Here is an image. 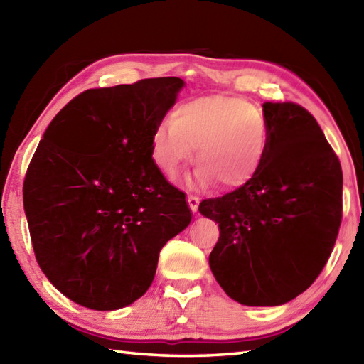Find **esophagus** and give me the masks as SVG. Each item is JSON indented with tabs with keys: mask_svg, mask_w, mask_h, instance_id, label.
<instances>
[{
	"mask_svg": "<svg viewBox=\"0 0 364 364\" xmlns=\"http://www.w3.org/2000/svg\"><path fill=\"white\" fill-rule=\"evenodd\" d=\"M188 203L192 213H197L198 211V203H200V198L196 196H188Z\"/></svg>",
	"mask_w": 364,
	"mask_h": 364,
	"instance_id": "34e87169",
	"label": "esophagus"
}]
</instances>
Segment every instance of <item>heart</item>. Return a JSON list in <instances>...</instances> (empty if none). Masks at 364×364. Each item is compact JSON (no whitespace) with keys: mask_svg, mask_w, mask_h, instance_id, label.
I'll return each mask as SVG.
<instances>
[{"mask_svg":"<svg viewBox=\"0 0 364 364\" xmlns=\"http://www.w3.org/2000/svg\"><path fill=\"white\" fill-rule=\"evenodd\" d=\"M269 125L257 106L233 95H208L176 106L172 119L151 133V158L168 180H175L197 146L191 186L203 189L215 181L223 191L252 183L269 153Z\"/></svg>","mask_w":364,"mask_h":364,"instance_id":"1","label":"heart"}]
</instances>
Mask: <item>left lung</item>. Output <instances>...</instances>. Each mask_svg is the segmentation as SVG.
I'll list each match as a JSON object with an SVG mask.
<instances>
[{"label": "left lung", "mask_w": 364, "mask_h": 364, "mask_svg": "<svg viewBox=\"0 0 364 364\" xmlns=\"http://www.w3.org/2000/svg\"><path fill=\"white\" fill-rule=\"evenodd\" d=\"M269 153L252 183L203 200L219 223L210 267L227 296L247 306H277L322 272L343 218V170L319 123L294 103H264Z\"/></svg>", "instance_id": "obj_1"}]
</instances>
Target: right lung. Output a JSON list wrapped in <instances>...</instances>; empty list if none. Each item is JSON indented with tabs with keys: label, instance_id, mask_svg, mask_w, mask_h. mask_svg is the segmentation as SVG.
Segmentation results:
<instances>
[{
	"label": "right lung",
	"instance_id": "add662e5",
	"mask_svg": "<svg viewBox=\"0 0 364 364\" xmlns=\"http://www.w3.org/2000/svg\"><path fill=\"white\" fill-rule=\"evenodd\" d=\"M184 87L150 78L75 97L43 133L23 205L36 259L51 284L97 311L142 297L162 247L186 228L184 192L151 158V133Z\"/></svg>",
	"mask_w": 364,
	"mask_h": 364
}]
</instances>
